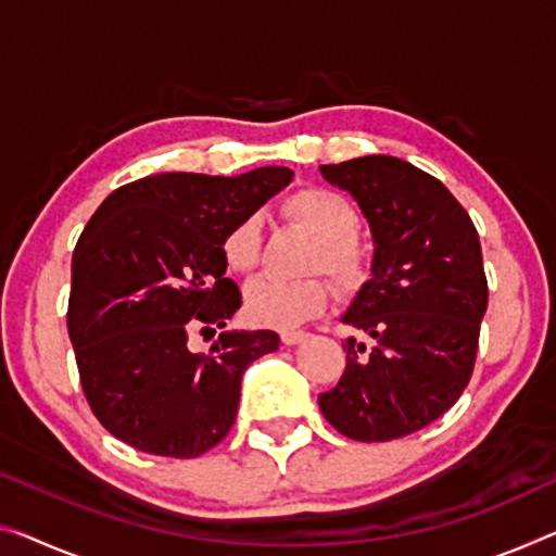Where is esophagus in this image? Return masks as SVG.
Listing matches in <instances>:
<instances>
[{
    "label": "esophagus",
    "mask_w": 556,
    "mask_h": 556,
    "mask_svg": "<svg viewBox=\"0 0 556 556\" xmlns=\"http://www.w3.org/2000/svg\"><path fill=\"white\" fill-rule=\"evenodd\" d=\"M280 340H283V345L293 348V345L305 343L307 332L305 330H283V332H280Z\"/></svg>",
    "instance_id": "obj_1"
}]
</instances>
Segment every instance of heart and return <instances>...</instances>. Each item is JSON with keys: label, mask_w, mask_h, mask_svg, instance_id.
<instances>
[{"label": "heart", "mask_w": 556, "mask_h": 556, "mask_svg": "<svg viewBox=\"0 0 556 556\" xmlns=\"http://www.w3.org/2000/svg\"><path fill=\"white\" fill-rule=\"evenodd\" d=\"M286 213L318 241L313 268L326 270L343 290H355L363 283L367 258L355 238L357 211L345 195L311 186L290 195ZM224 258L230 270L245 273L255 268L261 258V216H245L228 230ZM328 301L330 288L318 276L301 280L261 276L245 286V315L255 326L266 328L301 326L326 311Z\"/></svg>", "instance_id": "1"}]
</instances>
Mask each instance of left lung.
I'll return each instance as SVG.
<instances>
[{
    "instance_id": "left-lung-1",
    "label": "left lung",
    "mask_w": 556,
    "mask_h": 556,
    "mask_svg": "<svg viewBox=\"0 0 556 556\" xmlns=\"http://www.w3.org/2000/svg\"><path fill=\"white\" fill-rule=\"evenodd\" d=\"M353 195L372 233L370 278L340 320L345 372L318 397L350 440L388 442L417 432L457 403L475 367L486 278L480 236L445 184L409 161L372 153L320 166Z\"/></svg>"
}]
</instances>
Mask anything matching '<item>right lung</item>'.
<instances>
[{
  "label": "right lung",
  "mask_w": 556,
  "mask_h": 556,
  "mask_svg": "<svg viewBox=\"0 0 556 556\" xmlns=\"http://www.w3.org/2000/svg\"><path fill=\"white\" fill-rule=\"evenodd\" d=\"M293 181L286 166L241 176L156 174L116 189L72 258L66 326L97 420L149 455L191 459L236 420L245 367L273 330H224L208 353L191 330L226 328L241 290L226 278L228 230Z\"/></svg>",
  "instance_id": "add662e5"
}]
</instances>
